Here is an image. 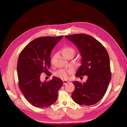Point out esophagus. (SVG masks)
I'll list each match as a JSON object with an SVG mask.
<instances>
[{"label":"esophagus","instance_id":"1","mask_svg":"<svg viewBox=\"0 0 127 127\" xmlns=\"http://www.w3.org/2000/svg\"><path fill=\"white\" fill-rule=\"evenodd\" d=\"M68 82H69L67 81H65V80L63 81V84H64V85H65V84H67Z\"/></svg>","mask_w":127,"mask_h":127}]
</instances>
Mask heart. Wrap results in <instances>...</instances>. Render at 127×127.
Returning a JSON list of instances; mask_svg holds the SVG:
<instances>
[{"instance_id":"obj_1","label":"heart","mask_w":127,"mask_h":127,"mask_svg":"<svg viewBox=\"0 0 127 127\" xmlns=\"http://www.w3.org/2000/svg\"><path fill=\"white\" fill-rule=\"evenodd\" d=\"M62 52L64 56L69 55V54H72L74 55L75 50L73 47L67 46L64 47L62 50ZM71 73L70 70H60L56 72V75L59 77L62 78H67L68 76V74Z\"/></svg>"}]
</instances>
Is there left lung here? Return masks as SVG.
Wrapping results in <instances>:
<instances>
[{
    "instance_id": "obj_1",
    "label": "left lung",
    "mask_w": 127,
    "mask_h": 127,
    "mask_svg": "<svg viewBox=\"0 0 127 127\" xmlns=\"http://www.w3.org/2000/svg\"><path fill=\"white\" fill-rule=\"evenodd\" d=\"M65 38L76 46L82 56V65L75 76L88 77L83 83L72 82L75 89L72 98L81 105H94L103 97L111 80L109 55L103 45L90 35L79 33Z\"/></svg>"
}]
</instances>
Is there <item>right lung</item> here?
<instances>
[{"instance_id":"add662e5","label":"right lung","mask_w":127,"mask_h":127,"mask_svg":"<svg viewBox=\"0 0 127 127\" xmlns=\"http://www.w3.org/2000/svg\"><path fill=\"white\" fill-rule=\"evenodd\" d=\"M64 36L36 38L28 43L18 58L17 72L19 87L25 99L38 108L49 106L55 103L58 92L63 86L61 79L41 82L40 75L44 72L50 75L51 53L54 46Z\"/></svg>"}]
</instances>
